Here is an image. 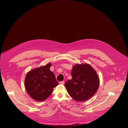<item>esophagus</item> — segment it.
Returning <instances> with one entry per match:
<instances>
[{"label": "esophagus", "mask_w": 128, "mask_h": 128, "mask_svg": "<svg viewBox=\"0 0 128 128\" xmlns=\"http://www.w3.org/2000/svg\"><path fill=\"white\" fill-rule=\"evenodd\" d=\"M59 84H62V85H64V82H63V81L60 82H59Z\"/></svg>", "instance_id": "34e87169"}]
</instances>
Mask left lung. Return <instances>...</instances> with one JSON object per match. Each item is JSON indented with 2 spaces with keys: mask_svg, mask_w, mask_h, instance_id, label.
I'll return each instance as SVG.
<instances>
[{
  "mask_svg": "<svg viewBox=\"0 0 128 128\" xmlns=\"http://www.w3.org/2000/svg\"><path fill=\"white\" fill-rule=\"evenodd\" d=\"M71 76L72 79L65 82V86L74 100L84 101L96 93L99 86V78L90 65H75L73 66Z\"/></svg>",
  "mask_w": 128,
  "mask_h": 128,
  "instance_id": "1",
  "label": "left lung"
}]
</instances>
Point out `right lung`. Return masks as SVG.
I'll use <instances>...</instances> for the list:
<instances>
[{"label":"right lung","instance_id":"right-lung-1","mask_svg":"<svg viewBox=\"0 0 128 128\" xmlns=\"http://www.w3.org/2000/svg\"><path fill=\"white\" fill-rule=\"evenodd\" d=\"M51 63H48L38 68L31 70L26 74L25 87L29 95L38 101L46 99L52 93L54 88L58 82L55 76L50 68Z\"/></svg>","mask_w":128,"mask_h":128}]
</instances>
